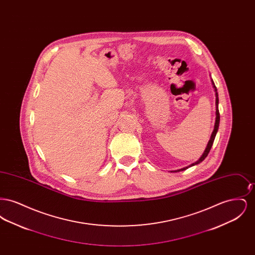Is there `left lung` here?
I'll use <instances>...</instances> for the list:
<instances>
[{
  "instance_id": "left-lung-1",
  "label": "left lung",
  "mask_w": 255,
  "mask_h": 255,
  "mask_svg": "<svg viewBox=\"0 0 255 255\" xmlns=\"http://www.w3.org/2000/svg\"><path fill=\"white\" fill-rule=\"evenodd\" d=\"M211 83H212V86H213V89H214V92H215V97H216V101H215V105H216V112H215V114H216V119H215V124H214L213 132H212L211 135H210V139H209V141L207 142V145H206V149H205L203 155L201 156V158H199L197 161H195L192 164H190V165H188V166H186V167H183V168H181V169L174 170V171H171V172H180V171L186 170L187 168L191 167V166H194L196 164H199L200 162H202V161L206 158V156L208 155V153H209V151H210V149H211V147H212L213 141H214L215 136H216V133L218 132L219 123H220V113H219L218 109L219 97L218 93H217V88H216V86L214 84L212 78H211Z\"/></svg>"
}]
</instances>
